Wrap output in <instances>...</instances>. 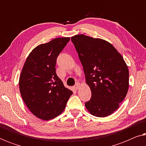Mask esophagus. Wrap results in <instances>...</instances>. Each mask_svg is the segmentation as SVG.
I'll return each mask as SVG.
<instances>
[{
  "label": "esophagus",
  "instance_id": "esophagus-1",
  "mask_svg": "<svg viewBox=\"0 0 146 146\" xmlns=\"http://www.w3.org/2000/svg\"><path fill=\"white\" fill-rule=\"evenodd\" d=\"M79 86H80V84H79L78 83V84H76L74 86V88L76 90H77L79 88Z\"/></svg>",
  "mask_w": 146,
  "mask_h": 146
}]
</instances>
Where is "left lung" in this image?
I'll return each mask as SVG.
<instances>
[{"label":"left lung","mask_w":146,"mask_h":146,"mask_svg":"<svg viewBox=\"0 0 146 146\" xmlns=\"http://www.w3.org/2000/svg\"><path fill=\"white\" fill-rule=\"evenodd\" d=\"M71 40L83 66L92 97L85 103L95 116L104 117L119 108L129 87V71L123 57L104 40L76 35Z\"/></svg>","instance_id":"left-lung-1"}]
</instances>
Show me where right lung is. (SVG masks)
<instances>
[{
  "instance_id": "1",
  "label": "right lung",
  "mask_w": 146,
  "mask_h": 146,
  "mask_svg": "<svg viewBox=\"0 0 146 146\" xmlns=\"http://www.w3.org/2000/svg\"><path fill=\"white\" fill-rule=\"evenodd\" d=\"M70 41L58 38L36 47L22 70L19 88L32 113L44 120L53 119L64 111L72 92L64 86L56 73L57 57Z\"/></svg>"
}]
</instances>
